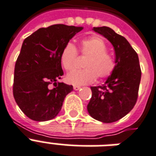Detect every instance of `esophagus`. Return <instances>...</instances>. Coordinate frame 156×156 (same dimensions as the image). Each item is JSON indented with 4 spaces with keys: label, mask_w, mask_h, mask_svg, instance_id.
<instances>
[{
    "label": "esophagus",
    "mask_w": 156,
    "mask_h": 156,
    "mask_svg": "<svg viewBox=\"0 0 156 156\" xmlns=\"http://www.w3.org/2000/svg\"><path fill=\"white\" fill-rule=\"evenodd\" d=\"M80 88H81L80 86H73V89H74V90H79Z\"/></svg>",
    "instance_id": "34e87169"
}]
</instances>
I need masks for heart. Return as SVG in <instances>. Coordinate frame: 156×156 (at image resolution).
I'll list each match as a JSON object with an SVG mask.
<instances>
[{"label":"heart","instance_id":"1","mask_svg":"<svg viewBox=\"0 0 156 156\" xmlns=\"http://www.w3.org/2000/svg\"><path fill=\"white\" fill-rule=\"evenodd\" d=\"M80 52L87 56L84 69L75 70L66 76V81L75 86L85 85L94 82L96 78H105L113 72L116 62L112 54L108 52V46L101 36L93 35L80 42ZM78 52L75 45L67 43L61 52V64L66 70H73Z\"/></svg>","mask_w":156,"mask_h":156}]
</instances>
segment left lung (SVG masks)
Returning a JSON list of instances; mask_svg holds the SVG:
<instances>
[{
	"label": "left lung",
	"instance_id": "obj_1",
	"mask_svg": "<svg viewBox=\"0 0 156 156\" xmlns=\"http://www.w3.org/2000/svg\"><path fill=\"white\" fill-rule=\"evenodd\" d=\"M93 30L111 42L115 50L116 66L104 84L90 87L92 95L87 111L95 120L112 123L128 114L135 105L142 71L138 54L126 38L108 27Z\"/></svg>",
	"mask_w": 156,
	"mask_h": 156
}]
</instances>
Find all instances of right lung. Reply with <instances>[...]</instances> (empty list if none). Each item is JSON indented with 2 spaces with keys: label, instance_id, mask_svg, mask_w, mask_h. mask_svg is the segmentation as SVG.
<instances>
[{
  "label": "right lung",
  "instance_id": "obj_1",
  "mask_svg": "<svg viewBox=\"0 0 156 156\" xmlns=\"http://www.w3.org/2000/svg\"><path fill=\"white\" fill-rule=\"evenodd\" d=\"M82 30L55 24L40 28L23 41L15 63L13 94L23 113L33 121L53 119L73 90V86L57 83L64 74L60 58L64 46Z\"/></svg>",
  "mask_w": 156,
  "mask_h": 156
}]
</instances>
